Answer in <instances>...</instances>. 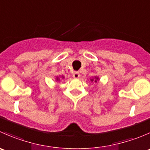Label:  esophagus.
<instances>
[{
	"label": "esophagus",
	"instance_id": "obj_1",
	"mask_svg": "<svg viewBox=\"0 0 150 150\" xmlns=\"http://www.w3.org/2000/svg\"><path fill=\"white\" fill-rule=\"evenodd\" d=\"M72 77H73L74 78H75V79H78V78H80L79 72H73V74H72Z\"/></svg>",
	"mask_w": 150,
	"mask_h": 150
}]
</instances>
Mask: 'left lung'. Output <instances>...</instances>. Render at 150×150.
<instances>
[{
  "label": "left lung",
  "mask_w": 150,
  "mask_h": 150,
  "mask_svg": "<svg viewBox=\"0 0 150 150\" xmlns=\"http://www.w3.org/2000/svg\"><path fill=\"white\" fill-rule=\"evenodd\" d=\"M90 81H91V82H93V81H94L95 83H97V81H99V76H93V77H92V78H90Z\"/></svg>",
  "instance_id": "obj_1"
}]
</instances>
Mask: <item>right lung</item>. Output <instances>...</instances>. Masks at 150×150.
I'll return each mask as SVG.
<instances>
[{
	"label": "right lung",
	"mask_w": 150,
	"mask_h": 150,
	"mask_svg": "<svg viewBox=\"0 0 150 150\" xmlns=\"http://www.w3.org/2000/svg\"><path fill=\"white\" fill-rule=\"evenodd\" d=\"M62 79H64V76H62ZM56 81H60L59 77H58V76L56 77Z\"/></svg>",
	"instance_id": "obj_1"
}]
</instances>
